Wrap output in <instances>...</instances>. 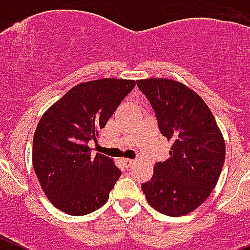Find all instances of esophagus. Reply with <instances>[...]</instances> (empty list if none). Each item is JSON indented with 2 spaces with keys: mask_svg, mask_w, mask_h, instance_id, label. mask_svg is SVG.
I'll list each match as a JSON object with an SVG mask.
<instances>
[{
  "mask_svg": "<svg viewBox=\"0 0 250 250\" xmlns=\"http://www.w3.org/2000/svg\"><path fill=\"white\" fill-rule=\"evenodd\" d=\"M122 163L123 164H125V167H130V166H133V164H134V161H133V159H128V158H123L122 159Z\"/></svg>",
  "mask_w": 250,
  "mask_h": 250,
  "instance_id": "34e87169",
  "label": "esophagus"
}]
</instances>
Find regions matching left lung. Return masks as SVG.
Instances as JSON below:
<instances>
[{"label":"left lung","instance_id":"left-lung-1","mask_svg":"<svg viewBox=\"0 0 250 250\" xmlns=\"http://www.w3.org/2000/svg\"><path fill=\"white\" fill-rule=\"evenodd\" d=\"M158 120L159 129L173 142L169 158L158 162L142 190L150 207L181 217L203 204L214 189L226 159V142L215 118L199 94L178 81H137Z\"/></svg>","mask_w":250,"mask_h":250}]
</instances>
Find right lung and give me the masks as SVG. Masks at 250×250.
Listing matches in <instances>:
<instances>
[{"mask_svg": "<svg viewBox=\"0 0 250 250\" xmlns=\"http://www.w3.org/2000/svg\"><path fill=\"white\" fill-rule=\"evenodd\" d=\"M136 86L133 80L101 78L69 89L41 117L32 163L44 194L62 212L84 215L108 201L121 170L113 159L92 156L88 142Z\"/></svg>", "mask_w": 250, "mask_h": 250, "instance_id": "right-lung-1", "label": "right lung"}]
</instances>
